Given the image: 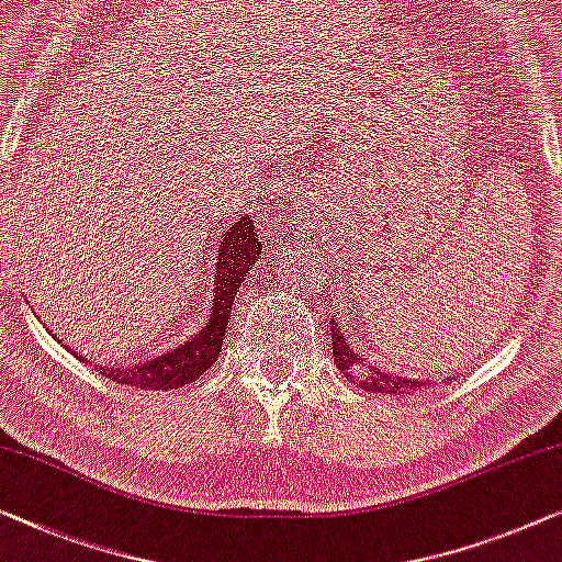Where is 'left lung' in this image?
I'll return each instance as SVG.
<instances>
[{"instance_id": "1", "label": "left lung", "mask_w": 562, "mask_h": 562, "mask_svg": "<svg viewBox=\"0 0 562 562\" xmlns=\"http://www.w3.org/2000/svg\"><path fill=\"white\" fill-rule=\"evenodd\" d=\"M330 338H333V356H335V366L338 371L346 373V379L353 383H361V389L366 391H379V393H422V386H426V381H414L406 379V375H396V373H386L381 368H375L373 363H366V358L358 353L353 348V340L346 338V328H340L335 323V317H330Z\"/></svg>"}]
</instances>
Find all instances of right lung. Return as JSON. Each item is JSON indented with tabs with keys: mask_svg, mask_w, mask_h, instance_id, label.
Segmentation results:
<instances>
[{
	"mask_svg": "<svg viewBox=\"0 0 562 562\" xmlns=\"http://www.w3.org/2000/svg\"><path fill=\"white\" fill-rule=\"evenodd\" d=\"M259 252H262V241H259L252 214L234 220L229 227H224V239L220 245V259H216L212 284V305H209V317L201 333L171 350V353L128 368L100 366V373L121 383V386L150 391L181 389L196 381L201 373L216 363V358L222 353L224 335H227V325L232 321L234 297H237L239 288L245 284V278L252 270Z\"/></svg>",
	"mask_w": 562,
	"mask_h": 562,
	"instance_id": "right-lung-1",
	"label": "right lung"
}]
</instances>
